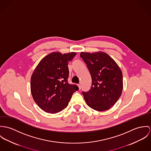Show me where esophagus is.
Here are the masks:
<instances>
[{"instance_id": "34e87169", "label": "esophagus", "mask_w": 151, "mask_h": 151, "mask_svg": "<svg viewBox=\"0 0 151 151\" xmlns=\"http://www.w3.org/2000/svg\"><path fill=\"white\" fill-rule=\"evenodd\" d=\"M78 87H79V90H81V88H82V87H81V84H78Z\"/></svg>"}]
</instances>
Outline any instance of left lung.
<instances>
[{"label":"left lung","instance_id":"8db88e82","mask_svg":"<svg viewBox=\"0 0 151 151\" xmlns=\"http://www.w3.org/2000/svg\"><path fill=\"white\" fill-rule=\"evenodd\" d=\"M81 57L90 73L92 87L83 91L88 106L97 111H105L115 105L123 90V75L116 63L103 51L82 52Z\"/></svg>","mask_w":151,"mask_h":151}]
</instances>
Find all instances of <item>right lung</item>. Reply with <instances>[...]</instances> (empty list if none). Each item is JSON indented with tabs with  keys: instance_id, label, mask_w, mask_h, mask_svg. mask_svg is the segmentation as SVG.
<instances>
[{
	"instance_id": "add662e5",
	"label": "right lung",
	"mask_w": 151,
	"mask_h": 151,
	"mask_svg": "<svg viewBox=\"0 0 151 151\" xmlns=\"http://www.w3.org/2000/svg\"><path fill=\"white\" fill-rule=\"evenodd\" d=\"M75 52H52L35 68L31 79V91L35 102L44 111L56 114L65 109L78 87L68 83V62Z\"/></svg>"
}]
</instances>
